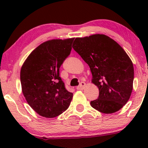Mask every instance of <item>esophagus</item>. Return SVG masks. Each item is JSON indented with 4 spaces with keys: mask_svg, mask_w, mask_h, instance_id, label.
Returning <instances> with one entry per match:
<instances>
[{
    "mask_svg": "<svg viewBox=\"0 0 148 148\" xmlns=\"http://www.w3.org/2000/svg\"><path fill=\"white\" fill-rule=\"evenodd\" d=\"M86 83H85V82H81L79 86H78L77 87L76 89H77V90H82L84 88V87L86 86Z\"/></svg>",
    "mask_w": 148,
    "mask_h": 148,
    "instance_id": "esophagus-1",
    "label": "esophagus"
}]
</instances>
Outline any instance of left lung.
<instances>
[{"label": "left lung", "instance_id": "left-lung-1", "mask_svg": "<svg viewBox=\"0 0 148 148\" xmlns=\"http://www.w3.org/2000/svg\"><path fill=\"white\" fill-rule=\"evenodd\" d=\"M73 48L90 66L92 83L98 86V99L90 104L102 113L122 108L133 90L132 61L119 44L104 34L77 38Z\"/></svg>", "mask_w": 148, "mask_h": 148}]
</instances>
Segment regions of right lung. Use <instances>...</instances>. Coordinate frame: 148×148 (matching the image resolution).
Here are the masks:
<instances>
[{
	"label": "right lung",
	"instance_id": "right-lung-1",
	"mask_svg": "<svg viewBox=\"0 0 148 148\" xmlns=\"http://www.w3.org/2000/svg\"><path fill=\"white\" fill-rule=\"evenodd\" d=\"M74 38L52 40L31 52L21 69L22 92L40 116L54 118L69 106L73 94L66 90L59 69L72 49Z\"/></svg>",
	"mask_w": 148,
	"mask_h": 148
}]
</instances>
